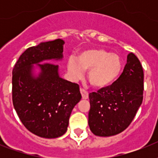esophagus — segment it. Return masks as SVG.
Segmentation results:
<instances>
[{"label":"esophagus","mask_w":158,"mask_h":158,"mask_svg":"<svg viewBox=\"0 0 158 158\" xmlns=\"http://www.w3.org/2000/svg\"><path fill=\"white\" fill-rule=\"evenodd\" d=\"M80 93H81L82 98L84 99H88L89 98V92L86 91L85 89H80Z\"/></svg>","instance_id":"34e87169"}]
</instances>
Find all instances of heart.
Returning a JSON list of instances; mask_svg holds the SVG:
<instances>
[{
  "label": "heart",
  "mask_w": 158,
  "mask_h": 158,
  "mask_svg": "<svg viewBox=\"0 0 158 158\" xmlns=\"http://www.w3.org/2000/svg\"><path fill=\"white\" fill-rule=\"evenodd\" d=\"M83 69L89 70L88 79L92 86L102 89L110 85L119 77L122 60L118 55L102 48L90 49L68 61V70L75 78L81 76Z\"/></svg>",
  "instance_id": "obj_1"
}]
</instances>
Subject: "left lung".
<instances>
[{"label":"left lung","instance_id":"left-lung-1","mask_svg":"<svg viewBox=\"0 0 158 158\" xmlns=\"http://www.w3.org/2000/svg\"><path fill=\"white\" fill-rule=\"evenodd\" d=\"M143 70L134 53L111 85L89 94V125L97 136L120 134L130 125L143 98Z\"/></svg>","mask_w":158,"mask_h":158}]
</instances>
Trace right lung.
Wrapping results in <instances>:
<instances>
[{"mask_svg":"<svg viewBox=\"0 0 158 158\" xmlns=\"http://www.w3.org/2000/svg\"><path fill=\"white\" fill-rule=\"evenodd\" d=\"M64 41L56 39L28 48L12 71V101L27 130L47 139L66 132L73 108L81 99L78 84L59 77L58 65L41 63V74L32 75L33 64L44 60L61 59Z\"/></svg>","mask_w":158,"mask_h":158,"instance_id":"add662e5","label":"right lung"}]
</instances>
